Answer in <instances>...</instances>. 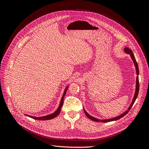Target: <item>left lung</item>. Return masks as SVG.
I'll return each mask as SVG.
<instances>
[{
	"label": "left lung",
	"instance_id": "8db88e82",
	"mask_svg": "<svg viewBox=\"0 0 149 149\" xmlns=\"http://www.w3.org/2000/svg\"><path fill=\"white\" fill-rule=\"evenodd\" d=\"M124 52H125L126 53H127V54H129V55H130V57H131L132 60H133V62H134V65H135V66H136V73H137V78H136V92H135L134 96V98H133V100H132V102H131V104L130 105V106L129 107L128 109H127V111H125V112H124V113L120 114V116H118V117H116V118H112V119H106V120H105V119L100 120V119H96V118H94V117H93V116H90L89 114H88L87 112L84 110V109H83L85 114L86 115V116L88 117V118L89 119H90L92 120L96 121V122H101V123H107V122H110V121H113V120H118V119H120L121 118H123V117H124L125 115H126V114H127L128 113L129 111H130V109H131V107H132V106H133V104H134L135 101H136V99H137V96H138L139 91V76H138V75H139V70L138 64H137V61H136V58H135V56H134V53H133V52H132V51L131 50V49H129V48H124Z\"/></svg>",
	"mask_w": 149,
	"mask_h": 149
}]
</instances>
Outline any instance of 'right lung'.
Masks as SVG:
<instances>
[{
    "instance_id": "add662e5",
    "label": "right lung",
    "mask_w": 149,
    "mask_h": 149,
    "mask_svg": "<svg viewBox=\"0 0 149 149\" xmlns=\"http://www.w3.org/2000/svg\"><path fill=\"white\" fill-rule=\"evenodd\" d=\"M68 86L66 88V89H65V91L63 93V96L61 97V101H60V106L59 107H58L57 110L54 112L53 114H49V115H47V116H42V117H38V118H37V117H33V116H29V115H26L25 114L26 116L28 117H30V118H32V119H36V120H49V119H52L53 118H55V117H56L58 114H60V112L61 111V107L63 106V101H64V97L65 96V94L66 93V91L68 90Z\"/></svg>"
}]
</instances>
